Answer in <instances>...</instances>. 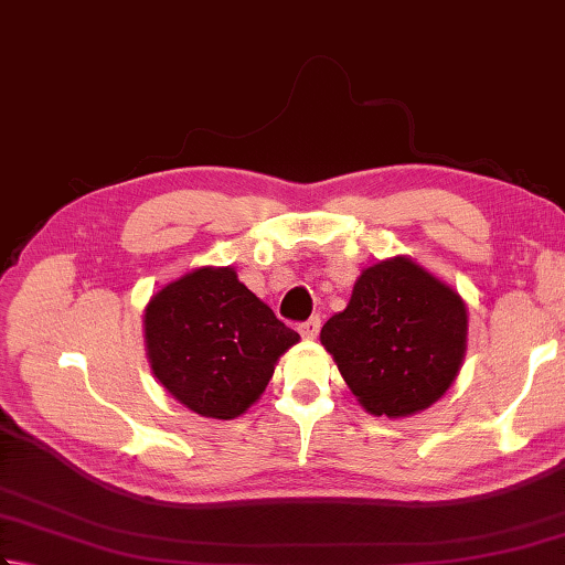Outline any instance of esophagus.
I'll return each mask as SVG.
<instances>
[{
    "label": "esophagus",
    "mask_w": 565,
    "mask_h": 565,
    "mask_svg": "<svg viewBox=\"0 0 565 565\" xmlns=\"http://www.w3.org/2000/svg\"><path fill=\"white\" fill-rule=\"evenodd\" d=\"M318 330H320V318H318V316L308 318L306 323L298 326V333H301L306 340H313V338L318 335Z\"/></svg>",
    "instance_id": "34e87169"
}]
</instances>
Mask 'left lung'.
Listing matches in <instances>:
<instances>
[{
    "label": "left lung",
    "mask_w": 565,
    "mask_h": 565,
    "mask_svg": "<svg viewBox=\"0 0 565 565\" xmlns=\"http://www.w3.org/2000/svg\"><path fill=\"white\" fill-rule=\"evenodd\" d=\"M342 380L372 416L422 414L456 382L468 350V306L412 257L362 269L345 311L320 330Z\"/></svg>",
    "instance_id": "1"
}]
</instances>
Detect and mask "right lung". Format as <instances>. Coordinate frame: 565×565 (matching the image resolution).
I'll return each mask as SVG.
<instances>
[{
	"label": "right lung",
	"mask_w": 565,
	"mask_h": 565,
	"mask_svg": "<svg viewBox=\"0 0 565 565\" xmlns=\"http://www.w3.org/2000/svg\"><path fill=\"white\" fill-rule=\"evenodd\" d=\"M298 340L232 267L185 271L143 308L153 377L175 402L217 422L257 404L276 362Z\"/></svg>",
	"instance_id": "obj_1"
}]
</instances>
